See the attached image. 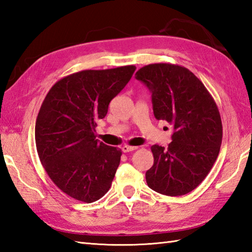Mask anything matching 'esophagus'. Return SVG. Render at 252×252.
Segmentation results:
<instances>
[{
  "label": "esophagus",
  "instance_id": "obj_1",
  "mask_svg": "<svg viewBox=\"0 0 252 252\" xmlns=\"http://www.w3.org/2000/svg\"><path fill=\"white\" fill-rule=\"evenodd\" d=\"M121 149H122V152H123V153H129V152H133V151H135V149H137V147H136V146L123 145V146L121 147Z\"/></svg>",
  "mask_w": 252,
  "mask_h": 252
}]
</instances>
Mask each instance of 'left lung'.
Here are the masks:
<instances>
[{
    "label": "left lung",
    "instance_id": "8db88e82",
    "mask_svg": "<svg viewBox=\"0 0 252 252\" xmlns=\"http://www.w3.org/2000/svg\"><path fill=\"white\" fill-rule=\"evenodd\" d=\"M152 92L154 116L173 126L168 148L153 145L147 185L167 196L194 190L210 172L220 153L222 121L215 99L185 67L151 63L135 73Z\"/></svg>",
    "mask_w": 252,
    "mask_h": 252
}]
</instances>
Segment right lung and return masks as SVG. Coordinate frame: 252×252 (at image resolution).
<instances>
[{
    "mask_svg": "<svg viewBox=\"0 0 252 252\" xmlns=\"http://www.w3.org/2000/svg\"><path fill=\"white\" fill-rule=\"evenodd\" d=\"M135 69L130 65L69 74L53 85L41 105L37 155L53 183L74 199L94 202L110 189L122 152L96 140L95 127Z\"/></svg>",
    "mask_w": 252,
    "mask_h": 252,
    "instance_id": "obj_1",
    "label": "right lung"
}]
</instances>
